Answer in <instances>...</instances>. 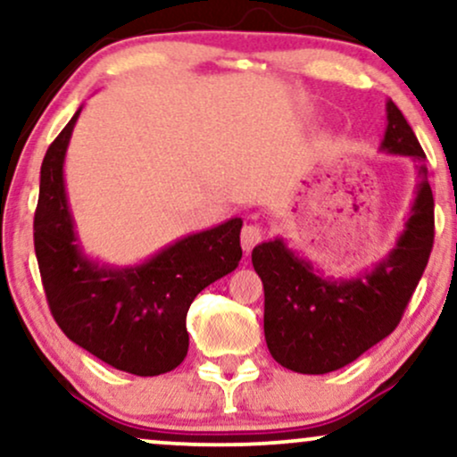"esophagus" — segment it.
Masks as SVG:
<instances>
[{
  "label": "esophagus",
  "mask_w": 457,
  "mask_h": 457,
  "mask_svg": "<svg viewBox=\"0 0 457 457\" xmlns=\"http://www.w3.org/2000/svg\"><path fill=\"white\" fill-rule=\"evenodd\" d=\"M262 228L257 223H246L243 228V232H240V245H243V249L249 253L253 246L262 240Z\"/></svg>",
  "instance_id": "34e87169"
}]
</instances>
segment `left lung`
I'll return each mask as SVG.
<instances>
[{
    "label": "left lung",
    "mask_w": 457,
    "mask_h": 457,
    "mask_svg": "<svg viewBox=\"0 0 457 457\" xmlns=\"http://www.w3.org/2000/svg\"><path fill=\"white\" fill-rule=\"evenodd\" d=\"M378 151L411 157L417 168L409 219L383 260L353 277H326L277 236L251 262L263 283V334L270 355L300 375H326L355 361L394 332L428 266L434 243V197L426 155L404 114L386 104Z\"/></svg>",
    "instance_id": "1"
}]
</instances>
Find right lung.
I'll list each match as a JSON object with an SVG mask.
<instances>
[{
	"label": "right lung",
	"mask_w": 457,
	"mask_h": 457,
	"mask_svg": "<svg viewBox=\"0 0 457 457\" xmlns=\"http://www.w3.org/2000/svg\"><path fill=\"white\" fill-rule=\"evenodd\" d=\"M80 110L48 146L40 170L34 245L48 306L65 337L108 366L138 377L163 375L189 349L191 302L238 268L243 219L187 234L134 266L93 260L76 234L63 176Z\"/></svg>",
	"instance_id": "obj_1"
}]
</instances>
